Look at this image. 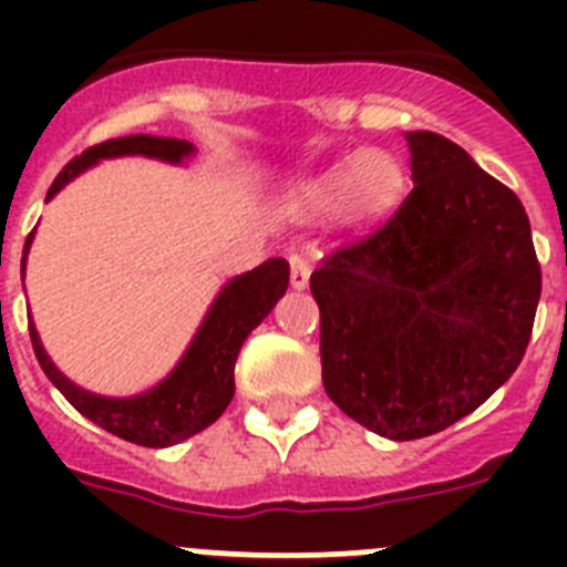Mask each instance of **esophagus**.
Wrapping results in <instances>:
<instances>
[{
    "label": "esophagus",
    "instance_id": "obj_1",
    "mask_svg": "<svg viewBox=\"0 0 567 567\" xmlns=\"http://www.w3.org/2000/svg\"><path fill=\"white\" fill-rule=\"evenodd\" d=\"M309 272H312V264L303 255H292L289 258V280H292V289H307Z\"/></svg>",
    "mask_w": 567,
    "mask_h": 567
}]
</instances>
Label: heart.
<instances>
[{"label": "heart", "mask_w": 567, "mask_h": 567, "mask_svg": "<svg viewBox=\"0 0 567 567\" xmlns=\"http://www.w3.org/2000/svg\"><path fill=\"white\" fill-rule=\"evenodd\" d=\"M405 187L403 164L385 150L352 155L300 187V204L312 209L334 207L340 202L346 218L374 221L400 202Z\"/></svg>", "instance_id": "b5f03b06"}]
</instances>
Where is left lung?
Listing matches in <instances>:
<instances>
[{
  "label": "left lung",
  "instance_id": "1",
  "mask_svg": "<svg viewBox=\"0 0 567 567\" xmlns=\"http://www.w3.org/2000/svg\"><path fill=\"white\" fill-rule=\"evenodd\" d=\"M405 138L412 193L309 278L327 394L389 440L443 432L497 392L543 292L517 195L443 135Z\"/></svg>",
  "mask_w": 567,
  "mask_h": 567
}]
</instances>
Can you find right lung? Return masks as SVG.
<instances>
[{"label":"right lung","instance_id":"1","mask_svg":"<svg viewBox=\"0 0 567 567\" xmlns=\"http://www.w3.org/2000/svg\"><path fill=\"white\" fill-rule=\"evenodd\" d=\"M189 153H193V144L182 142V138H158V135L110 138V142L84 150L73 162L64 164L62 173L50 184L48 202L79 173L93 167L99 158L150 155V158L178 164ZM30 240H33V233L24 240V255L30 249ZM287 287L289 264L284 258H269L252 272L229 280L221 295L215 298L213 309L204 318L202 329L189 343L182 363L175 365L167 380H162L150 392L135 394V398H102V394H90L79 389L76 383H70L53 365V360L44 354V346L33 323H28L30 343H33L42 372L79 414L102 425L104 432L127 440V443L167 449V445L182 443V440L204 432L207 425L221 417L235 394V360H238L240 346L260 320L272 312Z\"/></svg>","mask_w":567,"mask_h":567}]
</instances>
